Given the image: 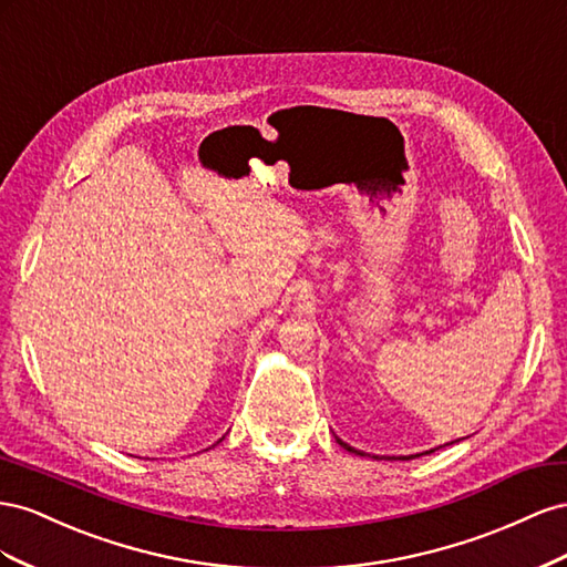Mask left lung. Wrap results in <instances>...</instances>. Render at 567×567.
<instances>
[{"label":"left lung","mask_w":567,"mask_h":567,"mask_svg":"<svg viewBox=\"0 0 567 567\" xmlns=\"http://www.w3.org/2000/svg\"><path fill=\"white\" fill-rule=\"evenodd\" d=\"M337 442H339V444H342V446H344L347 451H353V454H359V456H363V454H361V451H355V449H351V446H349V444H344L342 440H337ZM415 456H420V454H415ZM409 458H411V456H401V461H409Z\"/></svg>","instance_id":"1"}]
</instances>
